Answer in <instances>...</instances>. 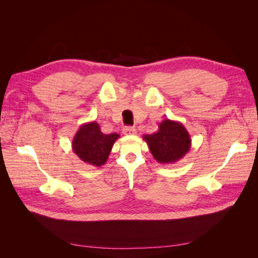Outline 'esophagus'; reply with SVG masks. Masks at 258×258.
<instances>
[{"mask_svg":"<svg viewBox=\"0 0 258 258\" xmlns=\"http://www.w3.org/2000/svg\"><path fill=\"white\" fill-rule=\"evenodd\" d=\"M122 134L129 136V135H136L137 134V129L135 127H124L122 130Z\"/></svg>","mask_w":258,"mask_h":258,"instance_id":"1","label":"esophagus"}]
</instances>
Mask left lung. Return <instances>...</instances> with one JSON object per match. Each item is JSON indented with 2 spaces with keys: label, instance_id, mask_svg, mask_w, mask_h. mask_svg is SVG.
<instances>
[{
  "label": "left lung",
  "instance_id": "8db88e82",
  "mask_svg": "<svg viewBox=\"0 0 258 258\" xmlns=\"http://www.w3.org/2000/svg\"><path fill=\"white\" fill-rule=\"evenodd\" d=\"M155 160L169 165L181 160L189 152L191 139L184 124L179 121L163 119L153 135L143 136Z\"/></svg>",
  "mask_w": 258,
  "mask_h": 258
}]
</instances>
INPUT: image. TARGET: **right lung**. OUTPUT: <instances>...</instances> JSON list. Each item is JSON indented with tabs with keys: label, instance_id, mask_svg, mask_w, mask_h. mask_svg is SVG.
I'll use <instances>...</instances> for the list:
<instances>
[{
	"label": "right lung",
	"instance_id": "1",
	"mask_svg": "<svg viewBox=\"0 0 258 258\" xmlns=\"http://www.w3.org/2000/svg\"><path fill=\"white\" fill-rule=\"evenodd\" d=\"M118 138V134H103L97 121L86 122L74 136L72 150L82 161L93 167H101L107 161L112 147Z\"/></svg>",
	"mask_w": 258,
	"mask_h": 258
}]
</instances>
